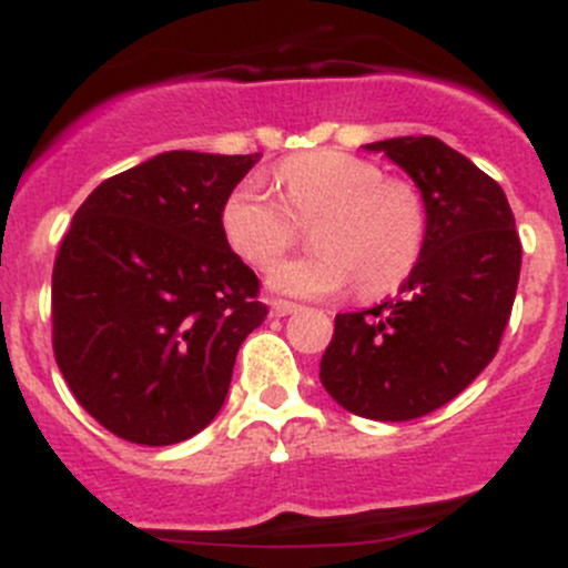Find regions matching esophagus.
Returning <instances> with one entry per match:
<instances>
[{"mask_svg":"<svg viewBox=\"0 0 568 568\" xmlns=\"http://www.w3.org/2000/svg\"><path fill=\"white\" fill-rule=\"evenodd\" d=\"M271 314L273 317H286V314H292V312H297V303H292V301H282V297H271Z\"/></svg>","mask_w":568,"mask_h":568,"instance_id":"obj_1","label":"esophagus"}]
</instances>
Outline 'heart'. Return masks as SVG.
<instances>
[{
	"instance_id": "obj_1",
	"label": "heart",
	"mask_w": 568,
	"mask_h": 568,
	"mask_svg": "<svg viewBox=\"0 0 568 568\" xmlns=\"http://www.w3.org/2000/svg\"><path fill=\"white\" fill-rule=\"evenodd\" d=\"M284 202L260 179L226 195L221 226L234 254L271 267L295 240V221L314 223L317 254L278 262L267 276L276 292L323 297L356 278L362 295L395 290L417 265L428 232L423 193L406 179H384L375 162L317 149L284 160L276 171Z\"/></svg>"
}]
</instances>
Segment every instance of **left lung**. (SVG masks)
Listing matches in <instances>:
<instances>
[{"instance_id":"obj_1","label":"left lung","mask_w":568,"mask_h":568,"mask_svg":"<svg viewBox=\"0 0 568 568\" xmlns=\"http://www.w3.org/2000/svg\"><path fill=\"white\" fill-rule=\"evenodd\" d=\"M364 149L384 151L414 179L428 232L400 295L336 314L320 381L347 412L403 423L462 395L494 358L519 284L521 243L503 187L439 138Z\"/></svg>"}]
</instances>
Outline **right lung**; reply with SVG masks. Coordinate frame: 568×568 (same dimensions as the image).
Masks as SVG:
<instances>
[{"instance_id":"1","label":"right lung","mask_w":568,"mask_h":568,"mask_svg":"<svg viewBox=\"0 0 568 568\" xmlns=\"http://www.w3.org/2000/svg\"><path fill=\"white\" fill-rule=\"evenodd\" d=\"M262 154L165 151L104 179L52 273V345L80 406L134 445H176L221 412L240 345L267 317L229 248L226 195Z\"/></svg>"}]
</instances>
